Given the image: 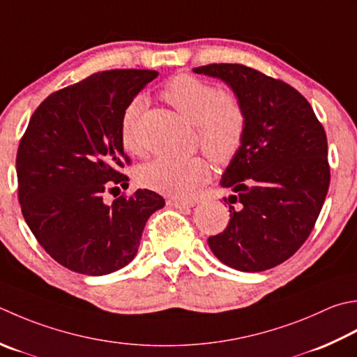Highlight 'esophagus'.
<instances>
[{"instance_id":"obj_1","label":"esophagus","mask_w":357,"mask_h":357,"mask_svg":"<svg viewBox=\"0 0 357 357\" xmlns=\"http://www.w3.org/2000/svg\"><path fill=\"white\" fill-rule=\"evenodd\" d=\"M167 204L174 208H179V211H184V208H190L195 206L193 201H181V199H167Z\"/></svg>"}]
</instances>
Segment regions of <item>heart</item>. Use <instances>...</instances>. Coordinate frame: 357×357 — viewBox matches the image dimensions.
I'll use <instances>...</instances> for the list:
<instances>
[{
	"label": "heart",
	"mask_w": 357,
	"mask_h": 357,
	"mask_svg": "<svg viewBox=\"0 0 357 357\" xmlns=\"http://www.w3.org/2000/svg\"><path fill=\"white\" fill-rule=\"evenodd\" d=\"M162 99L197 127L202 151L213 162L225 165L238 155L248 130V114L238 94L216 89L211 82L193 74H178L160 89ZM144 107L135 99L123 109L121 141L128 153H139L136 121ZM211 178V164L201 156L187 159L158 158L136 170L139 185L178 199H190Z\"/></svg>",
	"instance_id": "heart-1"
}]
</instances>
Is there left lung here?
<instances>
[{"label": "left lung", "instance_id": "left-lung-1", "mask_svg": "<svg viewBox=\"0 0 357 357\" xmlns=\"http://www.w3.org/2000/svg\"><path fill=\"white\" fill-rule=\"evenodd\" d=\"M193 71L226 82L248 114L241 150L221 179L238 206H229V225L208 246L234 269L274 268L302 248L322 211L330 187L325 130L310 102L280 79L240 63Z\"/></svg>", "mask_w": 357, "mask_h": 357}]
</instances>
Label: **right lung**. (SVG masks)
<instances>
[{"mask_svg":"<svg viewBox=\"0 0 357 357\" xmlns=\"http://www.w3.org/2000/svg\"><path fill=\"white\" fill-rule=\"evenodd\" d=\"M156 77L150 69L96 73L47 96L32 114L17 153L18 201L40 246L61 266L85 275L127 266L146 220L164 207L146 188L103 202L105 192L128 181L123 109Z\"/></svg>","mask_w":357,"mask_h":357,"instance_id":"right-lung-1","label":"right lung"}]
</instances>
